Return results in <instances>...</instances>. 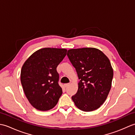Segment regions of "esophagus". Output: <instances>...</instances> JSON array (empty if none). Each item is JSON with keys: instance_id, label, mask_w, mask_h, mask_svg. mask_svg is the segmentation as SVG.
Segmentation results:
<instances>
[{"instance_id": "esophagus-1", "label": "esophagus", "mask_w": 135, "mask_h": 135, "mask_svg": "<svg viewBox=\"0 0 135 135\" xmlns=\"http://www.w3.org/2000/svg\"><path fill=\"white\" fill-rule=\"evenodd\" d=\"M70 85V83H68V84H64V86L66 88V87H67V86H68Z\"/></svg>"}]
</instances>
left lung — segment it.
Listing matches in <instances>:
<instances>
[{
    "mask_svg": "<svg viewBox=\"0 0 135 135\" xmlns=\"http://www.w3.org/2000/svg\"><path fill=\"white\" fill-rule=\"evenodd\" d=\"M67 56L80 80L74 104L84 111L97 110L105 101L111 88L113 69L110 60L94 47L71 49Z\"/></svg>",
    "mask_w": 135,
    "mask_h": 135,
    "instance_id": "1",
    "label": "left lung"
}]
</instances>
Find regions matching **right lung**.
<instances>
[{
  "label": "right lung",
  "instance_id": "add662e5",
  "mask_svg": "<svg viewBox=\"0 0 135 135\" xmlns=\"http://www.w3.org/2000/svg\"><path fill=\"white\" fill-rule=\"evenodd\" d=\"M67 51L65 49H41L22 65L20 75L22 86L30 104L37 110H51L58 103L62 91L58 83L56 68Z\"/></svg>",
  "mask_w": 135,
  "mask_h": 135
}]
</instances>
